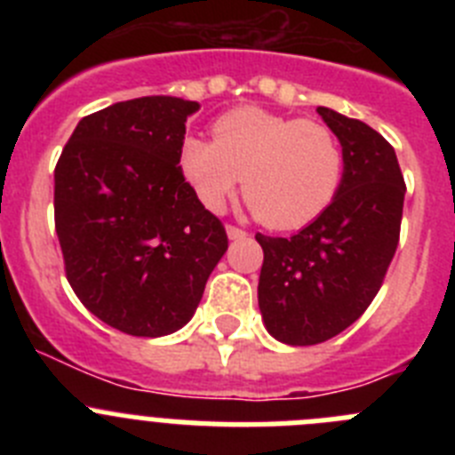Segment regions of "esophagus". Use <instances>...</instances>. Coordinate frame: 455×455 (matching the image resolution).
<instances>
[{
	"instance_id": "esophagus-1",
	"label": "esophagus",
	"mask_w": 455,
	"mask_h": 455,
	"mask_svg": "<svg viewBox=\"0 0 455 455\" xmlns=\"http://www.w3.org/2000/svg\"><path fill=\"white\" fill-rule=\"evenodd\" d=\"M225 230H228V236H230V239H243V236H248V232L236 228V225H228Z\"/></svg>"
}]
</instances>
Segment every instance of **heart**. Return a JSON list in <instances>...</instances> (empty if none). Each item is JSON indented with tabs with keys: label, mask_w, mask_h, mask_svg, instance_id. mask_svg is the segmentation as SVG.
<instances>
[{
	"label": "heart",
	"mask_w": 455,
	"mask_h": 455,
	"mask_svg": "<svg viewBox=\"0 0 455 455\" xmlns=\"http://www.w3.org/2000/svg\"><path fill=\"white\" fill-rule=\"evenodd\" d=\"M214 140L187 136L178 164L196 198L220 209L235 188L257 220L296 230L323 214L344 175V152L331 127L315 120L241 107L220 116Z\"/></svg>",
	"instance_id": "1"
}]
</instances>
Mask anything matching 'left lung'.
<instances>
[{"instance_id": "8db88e82", "label": "left lung", "mask_w": 455, "mask_h": 455, "mask_svg": "<svg viewBox=\"0 0 455 455\" xmlns=\"http://www.w3.org/2000/svg\"><path fill=\"white\" fill-rule=\"evenodd\" d=\"M344 152V175L323 214L299 235H257V300L267 331L312 347L347 331L376 299L399 246L405 182L396 152L363 120L319 107Z\"/></svg>"}]
</instances>
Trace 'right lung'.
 I'll use <instances>...</instances> for the list:
<instances>
[{
	"instance_id": "1",
	"label": "right lung",
	"mask_w": 455,
	"mask_h": 455,
	"mask_svg": "<svg viewBox=\"0 0 455 455\" xmlns=\"http://www.w3.org/2000/svg\"><path fill=\"white\" fill-rule=\"evenodd\" d=\"M198 102L150 95L79 120L54 168V225L84 307L134 337L191 321L225 228L178 166Z\"/></svg>"
}]
</instances>
